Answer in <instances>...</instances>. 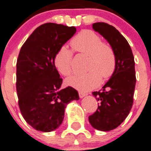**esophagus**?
Here are the masks:
<instances>
[{"label": "esophagus", "instance_id": "esophagus-1", "mask_svg": "<svg viewBox=\"0 0 151 151\" xmlns=\"http://www.w3.org/2000/svg\"><path fill=\"white\" fill-rule=\"evenodd\" d=\"M78 96H79V97H80V98H83V97L86 96V94L84 93H83V92H78Z\"/></svg>", "mask_w": 151, "mask_h": 151}]
</instances>
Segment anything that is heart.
Segmentation results:
<instances>
[{
  "label": "heart",
  "mask_w": 151,
  "mask_h": 151,
  "mask_svg": "<svg viewBox=\"0 0 151 151\" xmlns=\"http://www.w3.org/2000/svg\"><path fill=\"white\" fill-rule=\"evenodd\" d=\"M75 52L88 55L86 70L75 74L65 80L66 85L82 92L95 89L100 83L101 77H111L116 67V56L109 45L103 42L100 36L91 30H83L70 42ZM73 52L65 45L61 46L54 57V65L61 75L68 76L73 72Z\"/></svg>",
  "instance_id": "obj_1"
}]
</instances>
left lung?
<instances>
[{
	"mask_svg": "<svg viewBox=\"0 0 151 151\" xmlns=\"http://www.w3.org/2000/svg\"><path fill=\"white\" fill-rule=\"evenodd\" d=\"M93 28L109 42L116 56V67L111 78L101 90L93 93L99 106L96 111L89 116L93 127L109 131L124 121L133 106L135 62L128 42L113 26L97 22L93 24Z\"/></svg>",
	"mask_w": 151,
	"mask_h": 151,
	"instance_id": "1",
	"label": "left lung"
}]
</instances>
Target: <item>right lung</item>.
I'll list each match as a JSON object with an SVG mask.
<instances>
[{"label":"right lung","mask_w":151,"mask_h":151,"mask_svg":"<svg viewBox=\"0 0 151 151\" xmlns=\"http://www.w3.org/2000/svg\"><path fill=\"white\" fill-rule=\"evenodd\" d=\"M76 32L75 27L44 24L32 32L20 50L16 73L18 105L25 121L38 131L57 129L67 104L79 99L73 87L61 89L62 78L54 65L56 52Z\"/></svg>","instance_id":"1"}]
</instances>
